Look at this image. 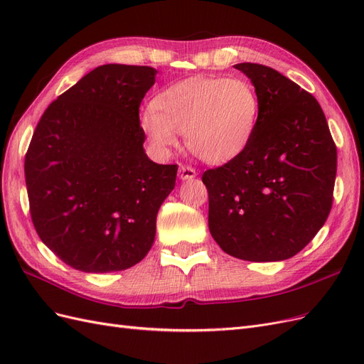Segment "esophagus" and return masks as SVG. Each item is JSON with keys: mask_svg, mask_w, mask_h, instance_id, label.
Returning <instances> with one entry per match:
<instances>
[{"mask_svg": "<svg viewBox=\"0 0 364 364\" xmlns=\"http://www.w3.org/2000/svg\"><path fill=\"white\" fill-rule=\"evenodd\" d=\"M196 170L193 167H190V165H185V164H181L179 167V178L182 181H188V179H193L196 178Z\"/></svg>", "mask_w": 364, "mask_h": 364, "instance_id": "obj_1", "label": "esophagus"}]
</instances>
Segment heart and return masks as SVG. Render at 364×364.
I'll return each mask as SVG.
<instances>
[{
	"instance_id": "heart-1",
	"label": "heart",
	"mask_w": 364,
	"mask_h": 364,
	"mask_svg": "<svg viewBox=\"0 0 364 364\" xmlns=\"http://www.w3.org/2000/svg\"><path fill=\"white\" fill-rule=\"evenodd\" d=\"M258 92L243 77H193L170 86L141 115L142 130L156 150L186 147L208 164H225L243 151L255 132Z\"/></svg>"
}]
</instances>
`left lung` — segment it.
I'll return each instance as SVG.
<instances>
[{"label":"left lung","mask_w":364,"mask_h":364,"mask_svg":"<svg viewBox=\"0 0 364 364\" xmlns=\"http://www.w3.org/2000/svg\"><path fill=\"white\" fill-rule=\"evenodd\" d=\"M259 97L247 147L203 173L208 225L228 255L281 261L301 252L333 206L337 147L316 98L266 65L237 63Z\"/></svg>","instance_id":"8db88e82"}]
</instances>
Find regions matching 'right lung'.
<instances>
[{"label":"right lung","instance_id":"obj_1","mask_svg":"<svg viewBox=\"0 0 364 364\" xmlns=\"http://www.w3.org/2000/svg\"><path fill=\"white\" fill-rule=\"evenodd\" d=\"M156 70L102 65L58 97L26 153L30 215L68 266L106 273L144 258L178 165L147 158L139 106Z\"/></svg>","mask_w":364,"mask_h":364}]
</instances>
